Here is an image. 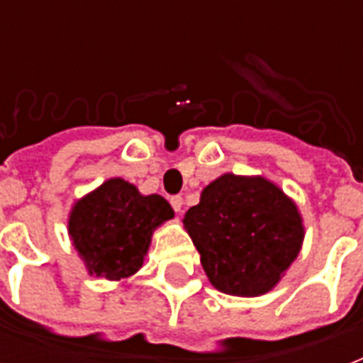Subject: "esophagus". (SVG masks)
Instances as JSON below:
<instances>
[{
  "mask_svg": "<svg viewBox=\"0 0 363 363\" xmlns=\"http://www.w3.org/2000/svg\"><path fill=\"white\" fill-rule=\"evenodd\" d=\"M169 201H171V207L175 209L177 215H181V211H182V198H181V196H173Z\"/></svg>",
  "mask_w": 363,
  "mask_h": 363,
  "instance_id": "34e87169",
  "label": "esophagus"
}]
</instances>
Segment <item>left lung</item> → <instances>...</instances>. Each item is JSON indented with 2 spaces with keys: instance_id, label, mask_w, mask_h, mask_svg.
I'll return each mask as SVG.
<instances>
[{
  "instance_id": "obj_1",
  "label": "left lung",
  "mask_w": 363,
  "mask_h": 363,
  "mask_svg": "<svg viewBox=\"0 0 363 363\" xmlns=\"http://www.w3.org/2000/svg\"><path fill=\"white\" fill-rule=\"evenodd\" d=\"M211 284L256 298L279 284L303 245L298 205L265 177L224 173L184 215Z\"/></svg>"
}]
</instances>
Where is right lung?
I'll return each mask as SVG.
<instances>
[{"label":"right lung","mask_w":363,"mask_h":363,"mask_svg":"<svg viewBox=\"0 0 363 363\" xmlns=\"http://www.w3.org/2000/svg\"><path fill=\"white\" fill-rule=\"evenodd\" d=\"M175 216L167 199L143 196L121 177L77 199L67 232L90 275L121 281L141 269L156 228Z\"/></svg>","instance_id":"add662e5"}]
</instances>
